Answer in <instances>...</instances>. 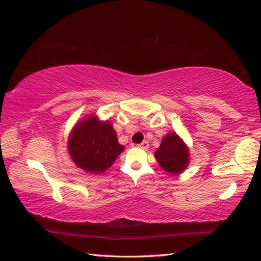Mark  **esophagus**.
Here are the masks:
<instances>
[{
	"label": "esophagus",
	"mask_w": 261,
	"mask_h": 261,
	"mask_svg": "<svg viewBox=\"0 0 261 261\" xmlns=\"http://www.w3.org/2000/svg\"><path fill=\"white\" fill-rule=\"evenodd\" d=\"M138 146H139V148L143 149V150H146V149L149 148V142L148 141H143L142 143H140Z\"/></svg>",
	"instance_id": "esophagus-1"
}]
</instances>
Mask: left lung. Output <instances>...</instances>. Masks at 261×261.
I'll list each match as a JSON object with an SVG mask.
<instances>
[{
    "label": "left lung",
    "instance_id": "8db88e82",
    "mask_svg": "<svg viewBox=\"0 0 261 261\" xmlns=\"http://www.w3.org/2000/svg\"><path fill=\"white\" fill-rule=\"evenodd\" d=\"M160 166L171 175L181 174L190 164V149L183 139L171 132L166 135L154 152Z\"/></svg>",
    "mask_w": 261,
    "mask_h": 261
}]
</instances>
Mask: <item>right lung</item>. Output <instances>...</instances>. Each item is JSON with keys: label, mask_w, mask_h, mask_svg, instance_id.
I'll use <instances>...</instances> for the list:
<instances>
[{"label": "right lung", "mask_w": 261, "mask_h": 261, "mask_svg": "<svg viewBox=\"0 0 261 261\" xmlns=\"http://www.w3.org/2000/svg\"><path fill=\"white\" fill-rule=\"evenodd\" d=\"M67 150L72 162L89 174H101L121 154L124 146L118 142L110 121H101L92 113L73 125Z\"/></svg>", "instance_id": "add662e5"}]
</instances>
